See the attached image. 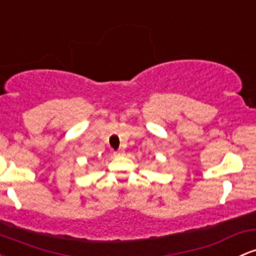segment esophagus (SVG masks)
<instances>
[{"label":"esophagus","mask_w":256,"mask_h":256,"mask_svg":"<svg viewBox=\"0 0 256 256\" xmlns=\"http://www.w3.org/2000/svg\"><path fill=\"white\" fill-rule=\"evenodd\" d=\"M122 154H124V150H119L114 152V156H122Z\"/></svg>","instance_id":"34e87169"}]
</instances>
